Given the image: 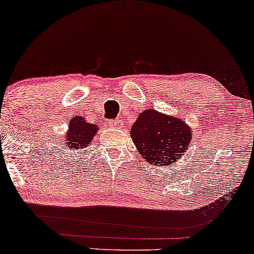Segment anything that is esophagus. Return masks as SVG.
Here are the masks:
<instances>
[{
    "instance_id": "esophagus-1",
    "label": "esophagus",
    "mask_w": 254,
    "mask_h": 254,
    "mask_svg": "<svg viewBox=\"0 0 254 254\" xmlns=\"http://www.w3.org/2000/svg\"><path fill=\"white\" fill-rule=\"evenodd\" d=\"M109 125H110L111 127H113V128H120V127L124 126L123 121L119 120V119H111L109 121Z\"/></svg>"
}]
</instances>
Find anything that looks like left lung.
<instances>
[{
    "mask_svg": "<svg viewBox=\"0 0 254 254\" xmlns=\"http://www.w3.org/2000/svg\"><path fill=\"white\" fill-rule=\"evenodd\" d=\"M130 136L140 155L154 166L176 164L192 140L185 121L154 110L140 113L131 126Z\"/></svg>",
    "mask_w": 254,
    "mask_h": 254,
    "instance_id": "1",
    "label": "left lung"
}]
</instances>
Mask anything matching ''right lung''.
<instances>
[{
    "instance_id": "obj_1",
    "label": "right lung",
    "mask_w": 254,
    "mask_h": 254,
    "mask_svg": "<svg viewBox=\"0 0 254 254\" xmlns=\"http://www.w3.org/2000/svg\"><path fill=\"white\" fill-rule=\"evenodd\" d=\"M98 127L93 124H89L83 117H76L70 119L69 129L65 133V145L69 149L74 150H82L89 147L92 143V138L95 137Z\"/></svg>"
}]
</instances>
